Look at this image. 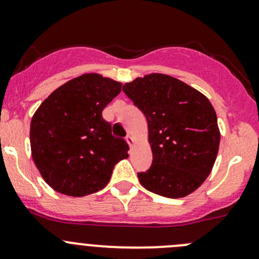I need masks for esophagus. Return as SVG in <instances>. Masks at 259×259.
<instances>
[{
  "instance_id": "obj_1",
  "label": "esophagus",
  "mask_w": 259,
  "mask_h": 259,
  "mask_svg": "<svg viewBox=\"0 0 259 259\" xmlns=\"http://www.w3.org/2000/svg\"><path fill=\"white\" fill-rule=\"evenodd\" d=\"M125 140H126V143H127V144H129L130 148H133V146H134L135 140H134V138L132 137V135H127V137L125 138Z\"/></svg>"
}]
</instances>
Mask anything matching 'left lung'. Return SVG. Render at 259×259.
<instances>
[{
	"label": "left lung",
	"instance_id": "8db88e82",
	"mask_svg": "<svg viewBox=\"0 0 259 259\" xmlns=\"http://www.w3.org/2000/svg\"><path fill=\"white\" fill-rule=\"evenodd\" d=\"M148 121L153 164L138 173L140 184L155 194L183 198L209 176L221 133L210 101L176 77L149 74L122 86Z\"/></svg>",
	"mask_w": 259,
	"mask_h": 259
}]
</instances>
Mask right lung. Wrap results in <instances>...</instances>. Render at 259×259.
Segmentation results:
<instances>
[{
	"instance_id": "obj_1",
	"label": "right lung",
	"mask_w": 259,
	"mask_h": 259,
	"mask_svg": "<svg viewBox=\"0 0 259 259\" xmlns=\"http://www.w3.org/2000/svg\"><path fill=\"white\" fill-rule=\"evenodd\" d=\"M120 91L121 82L83 74L56 89L33 114L31 153L52 189L70 197L99 192L115 164L129 156V145L103 119L104 108Z\"/></svg>"
}]
</instances>
